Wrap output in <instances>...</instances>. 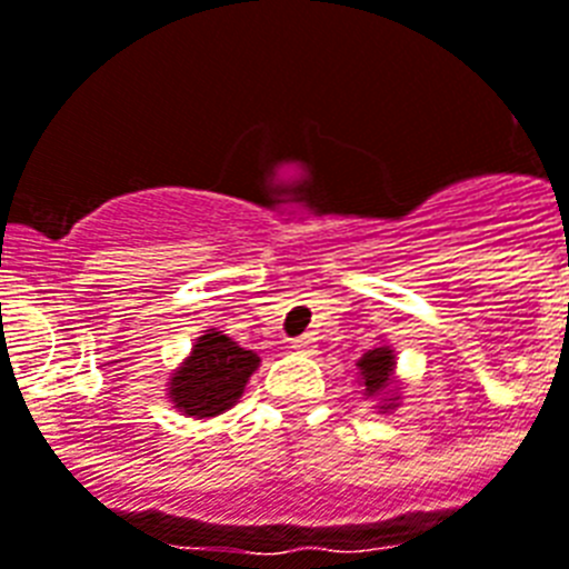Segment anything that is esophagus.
Returning <instances> with one entry per match:
<instances>
[{
    "mask_svg": "<svg viewBox=\"0 0 569 569\" xmlns=\"http://www.w3.org/2000/svg\"><path fill=\"white\" fill-rule=\"evenodd\" d=\"M295 355H313L316 352V340L310 333H303V337H295L292 346H289Z\"/></svg>",
    "mask_w": 569,
    "mask_h": 569,
    "instance_id": "1",
    "label": "esophagus"
}]
</instances>
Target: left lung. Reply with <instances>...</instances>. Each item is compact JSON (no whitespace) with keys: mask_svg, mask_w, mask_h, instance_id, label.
<instances>
[{"mask_svg":"<svg viewBox=\"0 0 569 569\" xmlns=\"http://www.w3.org/2000/svg\"><path fill=\"white\" fill-rule=\"evenodd\" d=\"M363 376V385H367V393H379L381 388H388L390 370H393V355L390 349H372L358 361Z\"/></svg>","mask_w":569,"mask_h":569,"instance_id":"8db88e82","label":"left lung"}]
</instances>
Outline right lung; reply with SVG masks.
Segmentation results:
<instances>
[{
  "instance_id": "obj_1",
  "label": "right lung",
  "mask_w": 569,
  "mask_h": 569,
  "mask_svg": "<svg viewBox=\"0 0 569 569\" xmlns=\"http://www.w3.org/2000/svg\"><path fill=\"white\" fill-rule=\"evenodd\" d=\"M256 367L259 358L250 349L236 346L227 333L208 331L199 337L184 367L169 379V397L184 415L214 418L236 406Z\"/></svg>"
}]
</instances>
